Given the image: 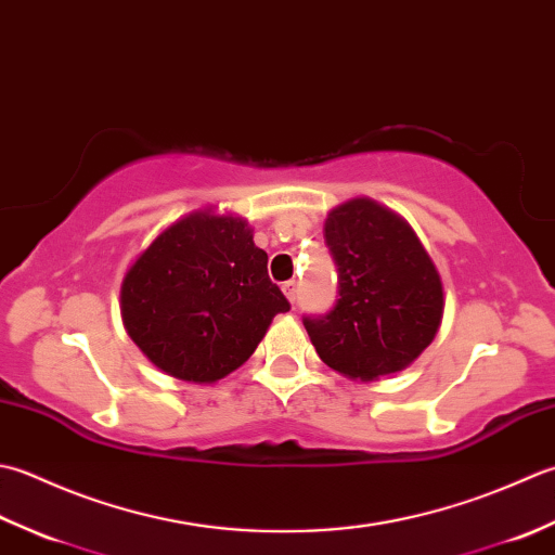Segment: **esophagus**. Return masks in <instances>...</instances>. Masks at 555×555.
I'll return each mask as SVG.
<instances>
[{"label": "esophagus", "instance_id": "1", "mask_svg": "<svg viewBox=\"0 0 555 555\" xmlns=\"http://www.w3.org/2000/svg\"><path fill=\"white\" fill-rule=\"evenodd\" d=\"M282 292H285V297L294 304L297 301V294H299V285L294 280H289V282H285V285H282Z\"/></svg>", "mask_w": 555, "mask_h": 555}]
</instances>
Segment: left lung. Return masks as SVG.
Segmentation results:
<instances>
[{
    "mask_svg": "<svg viewBox=\"0 0 555 555\" xmlns=\"http://www.w3.org/2000/svg\"><path fill=\"white\" fill-rule=\"evenodd\" d=\"M325 244L337 268L335 307L304 315L327 366L349 378L390 376L431 345L443 285L410 224L369 198L331 210Z\"/></svg>",
    "mask_w": 555,
    "mask_h": 555,
    "instance_id": "8db88e82",
    "label": "left lung"
}]
</instances>
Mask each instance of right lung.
Returning a JSON list of instances; mask_svg holds the SVG:
<instances>
[{"instance_id": "obj_1", "label": "right lung", "mask_w": 555, "mask_h": 555, "mask_svg": "<svg viewBox=\"0 0 555 555\" xmlns=\"http://www.w3.org/2000/svg\"><path fill=\"white\" fill-rule=\"evenodd\" d=\"M285 311L248 224L208 210L167 228L121 282L129 337L179 380L215 383L240 369Z\"/></svg>"}]
</instances>
